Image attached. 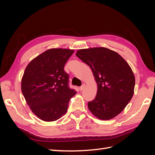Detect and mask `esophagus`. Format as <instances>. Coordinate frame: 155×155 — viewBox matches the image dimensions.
<instances>
[{"label": "esophagus", "mask_w": 155, "mask_h": 155, "mask_svg": "<svg viewBox=\"0 0 155 155\" xmlns=\"http://www.w3.org/2000/svg\"><path fill=\"white\" fill-rule=\"evenodd\" d=\"M85 84H83V85L82 86H81L80 87H79V90H80V91H81L83 90L84 88H85Z\"/></svg>", "instance_id": "1"}]
</instances>
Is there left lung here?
<instances>
[{"label":"left lung","mask_w":155,"mask_h":155,"mask_svg":"<svg viewBox=\"0 0 155 155\" xmlns=\"http://www.w3.org/2000/svg\"><path fill=\"white\" fill-rule=\"evenodd\" d=\"M77 57L91 67L97 85L95 99L88 103L96 118L109 120L122 111L133 97L135 78L120 55L104 47L81 49Z\"/></svg>","instance_id":"obj_1"}]
</instances>
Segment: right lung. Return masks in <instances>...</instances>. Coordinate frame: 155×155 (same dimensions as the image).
Returning a JSON list of instances; mask_svg holds the SVG:
<instances>
[{"instance_id":"add662e5","label":"right lung","mask_w":155,"mask_h":155,"mask_svg":"<svg viewBox=\"0 0 155 155\" xmlns=\"http://www.w3.org/2000/svg\"><path fill=\"white\" fill-rule=\"evenodd\" d=\"M73 50L51 48L28 64L21 81V90L28 105L42 120L54 121L66 114L70 100L76 91L68 87L64 67Z\"/></svg>"}]
</instances>
